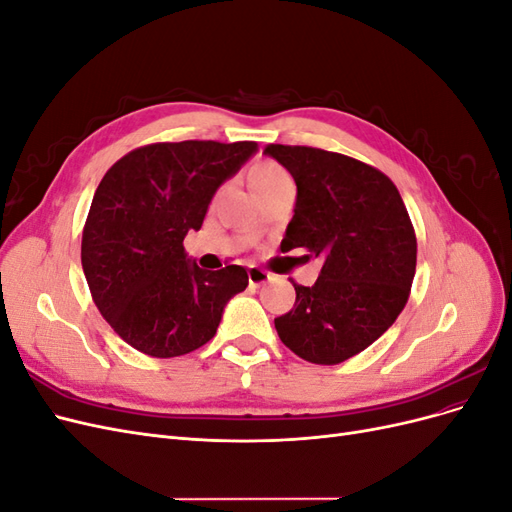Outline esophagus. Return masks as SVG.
Masks as SVG:
<instances>
[{
    "label": "esophagus",
    "instance_id": "esophagus-1",
    "mask_svg": "<svg viewBox=\"0 0 512 512\" xmlns=\"http://www.w3.org/2000/svg\"><path fill=\"white\" fill-rule=\"evenodd\" d=\"M247 280H250L252 286H262L271 280V273H267L265 269H258V267H250L247 269Z\"/></svg>",
    "mask_w": 512,
    "mask_h": 512
}]
</instances>
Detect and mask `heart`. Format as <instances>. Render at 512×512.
I'll list each match as a JSON object with an SVG mask.
<instances>
[{
	"mask_svg": "<svg viewBox=\"0 0 512 512\" xmlns=\"http://www.w3.org/2000/svg\"><path fill=\"white\" fill-rule=\"evenodd\" d=\"M250 183L260 198L280 188H286V185H294L288 170L273 160L256 162L250 168Z\"/></svg>",
	"mask_w": 512,
	"mask_h": 512,
	"instance_id": "b5f03b06",
	"label": "heart"
}]
</instances>
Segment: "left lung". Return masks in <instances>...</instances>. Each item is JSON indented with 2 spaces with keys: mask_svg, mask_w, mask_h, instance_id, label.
<instances>
[{
  "mask_svg": "<svg viewBox=\"0 0 512 512\" xmlns=\"http://www.w3.org/2000/svg\"><path fill=\"white\" fill-rule=\"evenodd\" d=\"M297 183L286 252L322 256L314 286L294 280V307L277 335L301 359L337 365L363 352L406 307L416 271V235L395 183L344 153L267 145Z\"/></svg>",
  "mask_w": 512,
  "mask_h": 512,
  "instance_id": "left-lung-1",
  "label": "left lung"
}]
</instances>
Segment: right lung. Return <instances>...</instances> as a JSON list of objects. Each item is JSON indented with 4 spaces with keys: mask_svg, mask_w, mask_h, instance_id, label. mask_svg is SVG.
Here are the masks:
<instances>
[{
    "mask_svg": "<svg viewBox=\"0 0 512 512\" xmlns=\"http://www.w3.org/2000/svg\"><path fill=\"white\" fill-rule=\"evenodd\" d=\"M254 141H181L132 149L106 170L83 228L91 299L123 342L170 359L205 346L247 271H205L183 250L215 190L256 151Z\"/></svg>",
    "mask_w": 512,
    "mask_h": 512,
    "instance_id": "add662e5",
    "label": "right lung"
}]
</instances>
